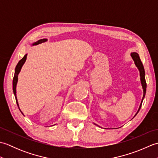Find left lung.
<instances>
[{
	"mask_svg": "<svg viewBox=\"0 0 158 158\" xmlns=\"http://www.w3.org/2000/svg\"><path fill=\"white\" fill-rule=\"evenodd\" d=\"M131 56H132V59L134 60V61H135V63L136 66H137V68L139 69V71H140V81H141V84H142V87L143 88V99H142V102L141 104H140V107H139V109L138 110V112L136 113V114L139 113V110L140 109V107H141L142 105V102H143V100L144 99V97L145 96V93H146V88H147V83H146V81H145V69H144V67L143 65V63L141 62V60L140 59V57L139 55L137 53L135 52H133L131 53Z\"/></svg>",
	"mask_w": 158,
	"mask_h": 158,
	"instance_id": "8db88e82",
	"label": "left lung"
}]
</instances>
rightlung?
Masks as SVG:
<instances>
[{
  "mask_svg": "<svg viewBox=\"0 0 158 158\" xmlns=\"http://www.w3.org/2000/svg\"><path fill=\"white\" fill-rule=\"evenodd\" d=\"M46 41H47V39L39 40L37 42H35L33 45H38V44H39V43H41L45 42ZM26 57H27V54H26L24 56H23V58H22L21 60H20L19 61V62L18 63V64H17V66L15 67L14 77H13V93H14V95H15V100H16V102H17V105H18V107H19V105H18V100H17V98H16V85H17V83H18V74L20 72V70H21L23 64H24V62L26 61ZM20 111H21V110H20Z\"/></svg>",
  "mask_w": 158,
  "mask_h": 158,
  "instance_id": "1",
  "label": "right lung"
}]
</instances>
